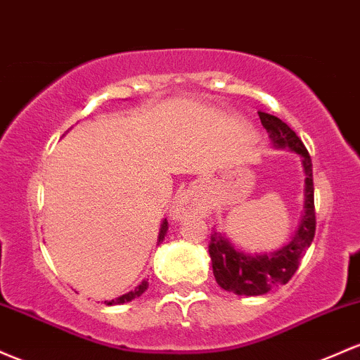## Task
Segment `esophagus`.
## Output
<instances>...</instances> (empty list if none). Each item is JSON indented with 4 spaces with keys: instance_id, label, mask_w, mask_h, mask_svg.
<instances>
[{
    "instance_id": "esophagus-1",
    "label": "esophagus",
    "mask_w": 360,
    "mask_h": 360,
    "mask_svg": "<svg viewBox=\"0 0 360 360\" xmlns=\"http://www.w3.org/2000/svg\"><path fill=\"white\" fill-rule=\"evenodd\" d=\"M198 210V203L193 198L191 193H183L176 201H174L171 208V217L172 220H183L184 217L191 215Z\"/></svg>"
}]
</instances>
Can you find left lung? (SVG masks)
I'll list each match as a JSON object with an SVG mask.
<instances>
[{
  "label": "left lung",
  "instance_id": "left-lung-1",
  "mask_svg": "<svg viewBox=\"0 0 360 360\" xmlns=\"http://www.w3.org/2000/svg\"><path fill=\"white\" fill-rule=\"evenodd\" d=\"M259 120L276 148H289L302 157L304 213L301 224L289 244L270 255H244L220 232H213L208 252L212 258L213 275L224 290L238 295H263L278 285H285L299 268L304 252L311 246L316 232L313 162L301 141L282 120L259 110Z\"/></svg>",
  "mask_w": 360,
  "mask_h": 360
}]
</instances>
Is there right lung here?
Wrapping results in <instances>:
<instances>
[{"label": "right lung", "instance_id": "1", "mask_svg": "<svg viewBox=\"0 0 360 360\" xmlns=\"http://www.w3.org/2000/svg\"><path fill=\"white\" fill-rule=\"evenodd\" d=\"M167 229H169L167 227V220H164V222H162V225H160V231H159V240H157L159 244L162 243V240H164L165 234H167ZM147 287H148V282H147V280H143V282H141L135 290L128 292V294H122L117 299H112V301H105V304H108V306H112V304H124V302L133 301L135 297H140V295L143 294L145 290H147Z\"/></svg>", "mask_w": 360, "mask_h": 360}]
</instances>
